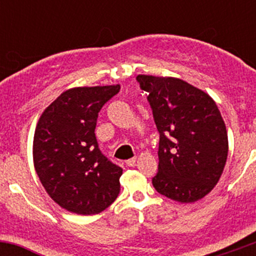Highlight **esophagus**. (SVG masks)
Returning <instances> with one entry per match:
<instances>
[{
  "mask_svg": "<svg viewBox=\"0 0 256 256\" xmlns=\"http://www.w3.org/2000/svg\"><path fill=\"white\" fill-rule=\"evenodd\" d=\"M136 160H138L136 157H132V158H130V160H128V161H126V164H128V166H130V167L135 166Z\"/></svg>",
  "mask_w": 256,
  "mask_h": 256,
  "instance_id": "34e87169",
  "label": "esophagus"
}]
</instances>
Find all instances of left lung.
<instances>
[{
	"label": "left lung",
	"mask_w": 256,
	"mask_h": 256,
	"mask_svg": "<svg viewBox=\"0 0 256 256\" xmlns=\"http://www.w3.org/2000/svg\"><path fill=\"white\" fill-rule=\"evenodd\" d=\"M160 134L154 190L193 203L214 188L228 157V134L216 102L203 90L171 76H138Z\"/></svg>",
	"instance_id": "left-lung-1"
}]
</instances>
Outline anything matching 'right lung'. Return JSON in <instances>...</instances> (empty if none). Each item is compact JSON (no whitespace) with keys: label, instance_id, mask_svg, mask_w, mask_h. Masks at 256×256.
<instances>
[{"label":"right lung","instance_id":"right-lung-1","mask_svg":"<svg viewBox=\"0 0 256 256\" xmlns=\"http://www.w3.org/2000/svg\"><path fill=\"white\" fill-rule=\"evenodd\" d=\"M120 85L62 92L43 112L33 138V162L49 197L72 213L92 216L120 193L122 168L102 154L95 138L99 112Z\"/></svg>","mask_w":256,"mask_h":256}]
</instances>
